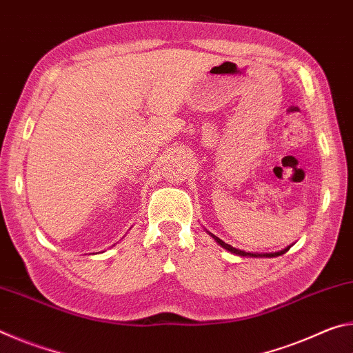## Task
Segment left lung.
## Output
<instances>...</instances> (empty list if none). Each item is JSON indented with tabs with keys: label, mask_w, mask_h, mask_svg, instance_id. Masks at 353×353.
<instances>
[{
	"label": "left lung",
	"mask_w": 353,
	"mask_h": 353,
	"mask_svg": "<svg viewBox=\"0 0 353 353\" xmlns=\"http://www.w3.org/2000/svg\"><path fill=\"white\" fill-rule=\"evenodd\" d=\"M212 235V234H210ZM214 240H216V243L218 244H221V246H223L224 249H227L229 250V252H234V254H236V255H241V256H246V255H250V256H277V255H282V254H285L286 250L288 249H285V250H282V252H276V254H250V252H244V250H240V249H235V248H232L230 244H227V243H224L223 240H219L218 236H214V235H212Z\"/></svg>",
	"instance_id": "8db88e82"
}]
</instances>
